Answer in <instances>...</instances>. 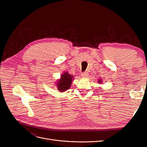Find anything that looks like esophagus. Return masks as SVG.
<instances>
[{"label": "esophagus", "mask_w": 147, "mask_h": 147, "mask_svg": "<svg viewBox=\"0 0 147 147\" xmlns=\"http://www.w3.org/2000/svg\"><path fill=\"white\" fill-rule=\"evenodd\" d=\"M82 76L84 78H86L88 76V72H83L82 74Z\"/></svg>", "instance_id": "34e87169"}]
</instances>
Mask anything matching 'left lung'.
<instances>
[{
	"label": "left lung",
	"instance_id": "obj_1",
	"mask_svg": "<svg viewBox=\"0 0 147 147\" xmlns=\"http://www.w3.org/2000/svg\"><path fill=\"white\" fill-rule=\"evenodd\" d=\"M98 82H99V83H102L101 80H98Z\"/></svg>",
	"mask_w": 147,
	"mask_h": 147
}]
</instances>
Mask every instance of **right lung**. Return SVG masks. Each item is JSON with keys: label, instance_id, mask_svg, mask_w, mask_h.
Returning <instances> with one entry per match:
<instances>
[{"label": "right lung", "instance_id": "right-lung-1", "mask_svg": "<svg viewBox=\"0 0 147 147\" xmlns=\"http://www.w3.org/2000/svg\"><path fill=\"white\" fill-rule=\"evenodd\" d=\"M74 76L70 75L67 72H65L61 75V78L57 82V87L61 92H64L70 89Z\"/></svg>", "mask_w": 147, "mask_h": 147}]
</instances>
